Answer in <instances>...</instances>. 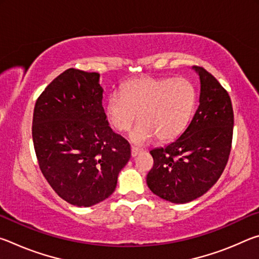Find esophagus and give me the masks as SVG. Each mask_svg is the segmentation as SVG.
Segmentation results:
<instances>
[{
  "mask_svg": "<svg viewBox=\"0 0 259 259\" xmlns=\"http://www.w3.org/2000/svg\"><path fill=\"white\" fill-rule=\"evenodd\" d=\"M140 153H143V150H140V148L135 146L131 147V156L133 157H136L138 154H140Z\"/></svg>",
  "mask_w": 259,
  "mask_h": 259,
  "instance_id": "obj_1",
  "label": "esophagus"
}]
</instances>
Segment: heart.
Returning a JSON list of instances; mask_svg holds the SVG:
<instances>
[{
    "instance_id": "heart-1",
    "label": "heart",
    "mask_w": 259,
    "mask_h": 259,
    "mask_svg": "<svg viewBox=\"0 0 259 259\" xmlns=\"http://www.w3.org/2000/svg\"><path fill=\"white\" fill-rule=\"evenodd\" d=\"M195 105V90L184 77H140L126 83L120 95L109 96L105 107L107 120L114 129L131 131V142L145 145L159 137L162 142L177 138L192 115Z\"/></svg>"
}]
</instances>
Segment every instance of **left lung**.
<instances>
[{
  "mask_svg": "<svg viewBox=\"0 0 259 259\" xmlns=\"http://www.w3.org/2000/svg\"><path fill=\"white\" fill-rule=\"evenodd\" d=\"M200 76L199 106L186 130L165 147L150 153L154 160L146 182L150 190L172 203H187L208 192L229 161L234 115L229 93L211 74L193 66Z\"/></svg>",
  "mask_w": 259,
  "mask_h": 259,
  "instance_id": "1",
  "label": "left lung"
}]
</instances>
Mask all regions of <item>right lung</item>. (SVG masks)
<instances>
[{
	"mask_svg": "<svg viewBox=\"0 0 259 259\" xmlns=\"http://www.w3.org/2000/svg\"><path fill=\"white\" fill-rule=\"evenodd\" d=\"M99 76L66 69L34 107L32 135L41 171L61 199L77 207L107 199L131 156L129 143L108 125Z\"/></svg>",
	"mask_w": 259,
	"mask_h": 259,
	"instance_id": "obj_1",
	"label": "right lung"
}]
</instances>
